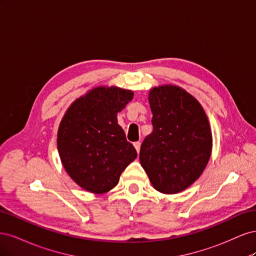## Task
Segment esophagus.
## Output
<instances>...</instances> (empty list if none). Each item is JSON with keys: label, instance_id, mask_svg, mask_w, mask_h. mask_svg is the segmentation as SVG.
Here are the masks:
<instances>
[{"label": "esophagus", "instance_id": "34e87169", "mask_svg": "<svg viewBox=\"0 0 256 256\" xmlns=\"http://www.w3.org/2000/svg\"><path fill=\"white\" fill-rule=\"evenodd\" d=\"M134 146L136 147V152H140V147H141V142H134Z\"/></svg>", "mask_w": 256, "mask_h": 256}]
</instances>
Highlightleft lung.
I'll return each instance as SVG.
<instances>
[{
    "mask_svg": "<svg viewBox=\"0 0 256 256\" xmlns=\"http://www.w3.org/2000/svg\"><path fill=\"white\" fill-rule=\"evenodd\" d=\"M152 131L141 145L140 162L154 188L173 194L187 189L203 173L212 136L203 108L173 85L150 92Z\"/></svg>",
    "mask_w": 256,
    "mask_h": 256,
    "instance_id": "8db88e82",
    "label": "left lung"
}]
</instances>
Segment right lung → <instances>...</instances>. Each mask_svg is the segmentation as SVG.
<instances>
[{
  "mask_svg": "<svg viewBox=\"0 0 256 256\" xmlns=\"http://www.w3.org/2000/svg\"><path fill=\"white\" fill-rule=\"evenodd\" d=\"M132 98L131 90L98 88L76 99L62 120L58 154L66 172L81 188L108 192L136 158L116 118Z\"/></svg>",
  "mask_w": 256,
  "mask_h": 256,
  "instance_id": "obj_1",
  "label": "right lung"
}]
</instances>
